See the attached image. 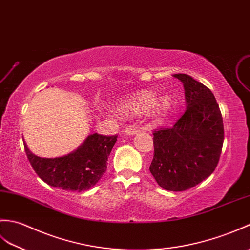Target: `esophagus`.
Instances as JSON below:
<instances>
[{
    "label": "esophagus",
    "mask_w": 250,
    "mask_h": 250,
    "mask_svg": "<svg viewBox=\"0 0 250 250\" xmlns=\"http://www.w3.org/2000/svg\"><path fill=\"white\" fill-rule=\"evenodd\" d=\"M139 132V127H136V126H129L126 127L125 133L127 135H133V134H136V133Z\"/></svg>",
    "instance_id": "esophagus-1"
}]
</instances>
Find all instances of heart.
I'll use <instances>...</instances> for the list:
<instances>
[{
    "instance_id": "obj_1",
    "label": "heart",
    "mask_w": 250,
    "mask_h": 250,
    "mask_svg": "<svg viewBox=\"0 0 250 250\" xmlns=\"http://www.w3.org/2000/svg\"><path fill=\"white\" fill-rule=\"evenodd\" d=\"M155 102V96L150 92H144V94L135 97L133 100L125 103L124 105V109L125 113L134 114L147 111L153 105ZM170 106V100L166 97L161 98L160 100L156 101L154 104V111L156 113H164Z\"/></svg>"
}]
</instances>
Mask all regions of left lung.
Instances as JSON below:
<instances>
[{"mask_svg":"<svg viewBox=\"0 0 250 250\" xmlns=\"http://www.w3.org/2000/svg\"><path fill=\"white\" fill-rule=\"evenodd\" d=\"M173 77L183 83L188 107L171 126L153 131L154 155L149 169L162 188L183 191L215 170L225 133L213 92L188 74Z\"/></svg>","mask_w":250,"mask_h":250,"instance_id":"1","label":"left lung"}]
</instances>
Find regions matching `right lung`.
Here are the masks:
<instances>
[{
	"instance_id": "add662e5",
	"label": "right lung",
	"mask_w": 250,
	"mask_h": 250,
	"mask_svg": "<svg viewBox=\"0 0 250 250\" xmlns=\"http://www.w3.org/2000/svg\"><path fill=\"white\" fill-rule=\"evenodd\" d=\"M117 137L95 133L74 152L54 159L39 158L23 144L33 169L42 181L57 188L83 191L94 187L105 172L108 155Z\"/></svg>"
}]
</instances>
